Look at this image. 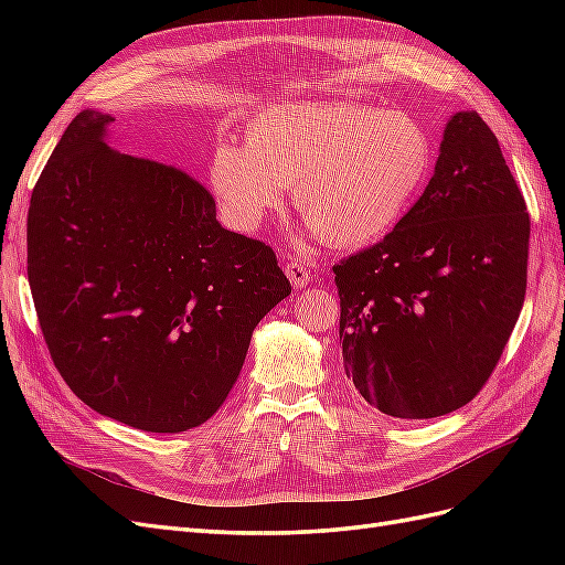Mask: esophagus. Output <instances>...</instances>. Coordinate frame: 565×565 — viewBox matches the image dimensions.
I'll use <instances>...</instances> for the list:
<instances>
[{
  "label": "esophagus",
  "mask_w": 565,
  "mask_h": 565,
  "mask_svg": "<svg viewBox=\"0 0 565 565\" xmlns=\"http://www.w3.org/2000/svg\"><path fill=\"white\" fill-rule=\"evenodd\" d=\"M285 273H287L289 282H292L297 289H303L306 285H311V280H313L311 268L306 266L303 262H299V259H289L285 264Z\"/></svg>",
  "instance_id": "1"
}]
</instances>
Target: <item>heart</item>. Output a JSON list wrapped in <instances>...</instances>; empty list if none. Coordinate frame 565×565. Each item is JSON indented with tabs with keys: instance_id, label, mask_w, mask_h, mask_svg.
Instances as JSON below:
<instances>
[{
	"instance_id": "heart-1",
	"label": "heart",
	"mask_w": 565,
	"mask_h": 565,
	"mask_svg": "<svg viewBox=\"0 0 565 565\" xmlns=\"http://www.w3.org/2000/svg\"><path fill=\"white\" fill-rule=\"evenodd\" d=\"M434 167L419 119L355 100L282 104L262 110L245 148L221 141L210 185L241 228H256L292 188L295 210L332 247L386 235L413 207Z\"/></svg>"
}]
</instances>
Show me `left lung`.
<instances>
[{
	"label": "left lung",
	"mask_w": 565,
	"mask_h": 565,
	"mask_svg": "<svg viewBox=\"0 0 565 565\" xmlns=\"http://www.w3.org/2000/svg\"><path fill=\"white\" fill-rule=\"evenodd\" d=\"M530 216L473 110L443 131L434 177L384 241L334 270L347 377L401 419L467 405L498 365L527 280Z\"/></svg>",
	"instance_id": "8db88e82"
}]
</instances>
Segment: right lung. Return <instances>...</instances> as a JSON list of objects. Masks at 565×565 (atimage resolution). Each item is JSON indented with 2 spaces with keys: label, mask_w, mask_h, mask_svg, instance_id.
Masks as SVG:
<instances>
[{
  "label": "right lung",
  "mask_w": 565,
  "mask_h": 565,
  "mask_svg": "<svg viewBox=\"0 0 565 565\" xmlns=\"http://www.w3.org/2000/svg\"><path fill=\"white\" fill-rule=\"evenodd\" d=\"M82 110L32 191L28 280L65 384L150 434L207 422L259 320L292 285L262 241L226 231L207 188L106 143Z\"/></svg>",
  "instance_id": "obj_1"
}]
</instances>
